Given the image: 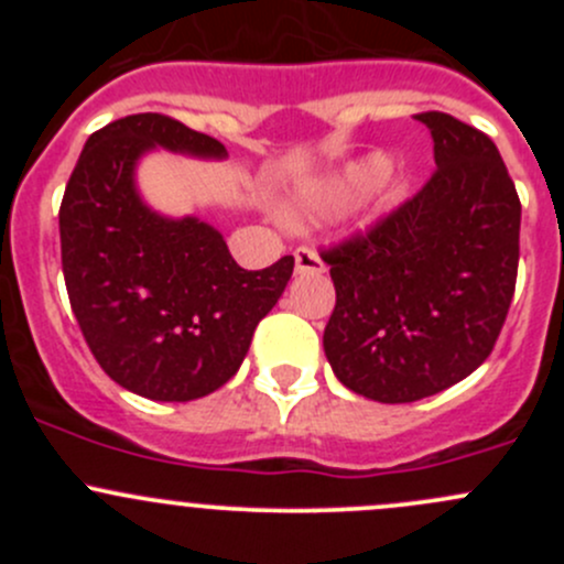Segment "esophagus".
<instances>
[{"label":"esophagus","mask_w":564,"mask_h":564,"mask_svg":"<svg viewBox=\"0 0 564 564\" xmlns=\"http://www.w3.org/2000/svg\"><path fill=\"white\" fill-rule=\"evenodd\" d=\"M294 270H297V275H322L324 272L322 256L311 248H297L294 250Z\"/></svg>","instance_id":"obj_1"}]
</instances>
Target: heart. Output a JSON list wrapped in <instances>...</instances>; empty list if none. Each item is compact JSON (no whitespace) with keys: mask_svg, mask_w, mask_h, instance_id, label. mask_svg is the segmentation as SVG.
I'll return each mask as SVG.
<instances>
[{"mask_svg":"<svg viewBox=\"0 0 564 564\" xmlns=\"http://www.w3.org/2000/svg\"><path fill=\"white\" fill-rule=\"evenodd\" d=\"M392 174V161L384 152H371V155L360 158V161L349 163L340 172L322 176V180L305 182L294 196V209L300 215H311V218H324V215L344 213L362 196L377 191L382 182H388Z\"/></svg>","mask_w":564,"mask_h":564,"instance_id":"b5f03b06","label":"heart"}]
</instances>
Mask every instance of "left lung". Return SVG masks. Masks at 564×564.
Wrapping results in <instances>:
<instances>
[{
  "label": "left lung",
  "instance_id": "left-lung-1",
  "mask_svg": "<svg viewBox=\"0 0 564 564\" xmlns=\"http://www.w3.org/2000/svg\"><path fill=\"white\" fill-rule=\"evenodd\" d=\"M436 172L366 237L322 253L335 283L333 373L357 395L412 403L486 362L519 272L521 202L497 144L442 111L417 113Z\"/></svg>",
  "mask_w": 564,
  "mask_h": 564
}]
</instances>
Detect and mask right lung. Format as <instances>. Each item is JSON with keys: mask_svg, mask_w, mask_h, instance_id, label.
<instances>
[{"mask_svg": "<svg viewBox=\"0 0 564 564\" xmlns=\"http://www.w3.org/2000/svg\"><path fill=\"white\" fill-rule=\"evenodd\" d=\"M158 147L202 161L229 155L218 139L163 113L100 128L62 198V272L78 327L113 382L150 401H193L240 371L294 256L242 270L215 226L155 213L135 166Z\"/></svg>", "mask_w": 564, "mask_h": 564, "instance_id": "1", "label": "right lung"}]
</instances>
